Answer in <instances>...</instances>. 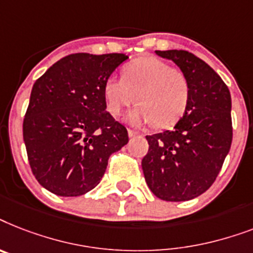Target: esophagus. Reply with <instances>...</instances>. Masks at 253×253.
Returning a JSON list of instances; mask_svg holds the SVG:
<instances>
[{
  "mask_svg": "<svg viewBox=\"0 0 253 253\" xmlns=\"http://www.w3.org/2000/svg\"><path fill=\"white\" fill-rule=\"evenodd\" d=\"M128 136L132 138V137H136V136H141L139 133H137L136 130H132V129H128Z\"/></svg>",
  "mask_w": 253,
  "mask_h": 253,
  "instance_id": "34e87169",
  "label": "esophagus"
}]
</instances>
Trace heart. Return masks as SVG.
<instances>
[{
  "label": "heart",
  "instance_id": "b5f03b06",
  "mask_svg": "<svg viewBox=\"0 0 253 253\" xmlns=\"http://www.w3.org/2000/svg\"><path fill=\"white\" fill-rule=\"evenodd\" d=\"M103 98L108 114L119 116L134 100L138 103L126 116L132 125L153 123L167 128L187 110L189 84L183 73L161 58L145 56L123 68V78L110 76L103 84Z\"/></svg>",
  "mask_w": 253,
  "mask_h": 253
}]
</instances>
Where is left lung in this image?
I'll return each mask as SVG.
<instances>
[{
  "instance_id": "left-lung-1",
  "label": "left lung",
  "mask_w": 253,
  "mask_h": 253,
  "mask_svg": "<svg viewBox=\"0 0 253 253\" xmlns=\"http://www.w3.org/2000/svg\"><path fill=\"white\" fill-rule=\"evenodd\" d=\"M179 66L189 100L172 130L146 136L145 180L158 199L188 201L208 191L221 171L232 141L231 95L207 62L187 50H155Z\"/></svg>"
}]
</instances>
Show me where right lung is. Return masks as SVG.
Segmentation results:
<instances>
[{
    "label": "right lung",
    "mask_w": 253,
    "mask_h": 253,
    "mask_svg": "<svg viewBox=\"0 0 253 253\" xmlns=\"http://www.w3.org/2000/svg\"><path fill=\"white\" fill-rule=\"evenodd\" d=\"M123 53H74L50 66L32 86L23 139L32 173L45 189L74 197L91 191L108 158L129 141L106 110L104 81Z\"/></svg>",
    "instance_id": "1"
}]
</instances>
